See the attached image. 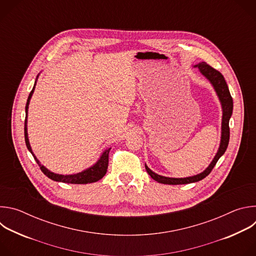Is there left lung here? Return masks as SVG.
I'll use <instances>...</instances> for the list:
<instances>
[{
	"label": "left lung",
	"mask_w": 256,
	"mask_h": 256,
	"mask_svg": "<svg viewBox=\"0 0 256 256\" xmlns=\"http://www.w3.org/2000/svg\"><path fill=\"white\" fill-rule=\"evenodd\" d=\"M198 66L200 72L202 74L212 83L214 86L218 99H220L222 103V108H223V118H222V136H221V144H220V148H218V153L216 154L214 160L212 163L208 165V167L202 173L192 176V177H186V178H170V177H165L156 174L153 172L147 165H144L146 170L149 173V175L156 181H158L159 184H172V186H177V184H192V182H198L202 179H204L206 176H208L214 165L216 164L218 160L221 158V156L226 152L228 144H229V138H230V128H229V120L233 112V99L230 94L228 85L225 81L224 76L221 74L220 72L216 70V68H212L210 64L206 62H200L198 64L194 66Z\"/></svg>",
	"instance_id": "1"
}]
</instances>
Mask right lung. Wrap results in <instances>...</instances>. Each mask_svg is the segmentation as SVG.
<instances>
[{"label":"right lung","mask_w":256,"mask_h":256,"mask_svg":"<svg viewBox=\"0 0 256 256\" xmlns=\"http://www.w3.org/2000/svg\"><path fill=\"white\" fill-rule=\"evenodd\" d=\"M35 88V84L34 87L32 88L28 99H27V103L25 106V112H26V116H25V126H24V136H25V142H26V147L27 149L30 151V153L32 154V156L34 157L36 163L38 164L40 170L44 173V175H46L48 178H50L52 180L54 181H60V182H64V184H92V182H96L98 180H100L106 173L107 168H108V154L109 151H110V148L107 149L106 151L103 152L102 156L100 157V159L97 161V163L95 165H93L92 167L77 173V174H72V175H60V174H56L54 172H50L48 169H46L44 165L40 164V162L36 159V157L34 156V154L32 153L30 144L28 140V134H27V112H28V105H29V101L30 98L33 94Z\"/></svg>","instance_id":"add662e5"}]
</instances>
